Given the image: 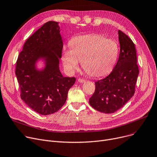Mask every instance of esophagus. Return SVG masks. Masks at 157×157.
Here are the masks:
<instances>
[{"label": "esophagus", "mask_w": 157, "mask_h": 157, "mask_svg": "<svg viewBox=\"0 0 157 157\" xmlns=\"http://www.w3.org/2000/svg\"><path fill=\"white\" fill-rule=\"evenodd\" d=\"M78 82H79L81 83H83V82H85L86 81V80L85 79H82V78H79L78 79Z\"/></svg>", "instance_id": "obj_1"}]
</instances>
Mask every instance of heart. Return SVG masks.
I'll list each match as a JSON object with an SVG mask.
<instances>
[{"label": "heart", "instance_id": "obj_1", "mask_svg": "<svg viewBox=\"0 0 157 157\" xmlns=\"http://www.w3.org/2000/svg\"><path fill=\"white\" fill-rule=\"evenodd\" d=\"M65 48L62 62L69 73L79 68V61L87 74L95 78L107 75L114 67L119 55V46L112 40L97 34L77 36Z\"/></svg>", "mask_w": 157, "mask_h": 157}]
</instances>
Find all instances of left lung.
I'll list each match as a JSON object with an SVG mask.
<instances>
[{"instance_id":"8db88e82","label":"left lung","mask_w":157,"mask_h":157,"mask_svg":"<svg viewBox=\"0 0 157 157\" xmlns=\"http://www.w3.org/2000/svg\"><path fill=\"white\" fill-rule=\"evenodd\" d=\"M118 33L120 44L118 61L109 76L95 82V91L89 100L93 109L105 113L116 112L131 98L139 75L134 43L121 30Z\"/></svg>"}]
</instances>
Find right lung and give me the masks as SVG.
<instances>
[{
	"instance_id": "add662e5",
	"label": "right lung",
	"mask_w": 157,
	"mask_h": 157,
	"mask_svg": "<svg viewBox=\"0 0 157 157\" xmlns=\"http://www.w3.org/2000/svg\"><path fill=\"white\" fill-rule=\"evenodd\" d=\"M62 48L59 23L50 21L26 41L16 62L21 98L29 107L44 116L54 113L64 105L68 91L76 81L74 77H64L60 71ZM40 59L45 61V67L41 70L36 67Z\"/></svg>"
}]
</instances>
